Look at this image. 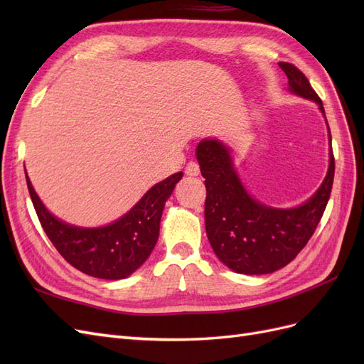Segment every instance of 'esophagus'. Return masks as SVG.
Returning a JSON list of instances; mask_svg holds the SVG:
<instances>
[{
	"instance_id": "34e87169",
	"label": "esophagus",
	"mask_w": 364,
	"mask_h": 364,
	"mask_svg": "<svg viewBox=\"0 0 364 364\" xmlns=\"http://www.w3.org/2000/svg\"><path fill=\"white\" fill-rule=\"evenodd\" d=\"M185 174H186V176H199V174H200V167H199V164L190 162L188 165H186Z\"/></svg>"
}]
</instances>
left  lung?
Masks as SVG:
<instances>
[{
  "instance_id": "left-lung-1",
  "label": "left lung",
  "mask_w": 364,
  "mask_h": 364,
  "mask_svg": "<svg viewBox=\"0 0 364 364\" xmlns=\"http://www.w3.org/2000/svg\"><path fill=\"white\" fill-rule=\"evenodd\" d=\"M279 67L289 77V90L316 102L325 115L322 100L305 74L289 62H279ZM196 155L206 186V235L218 259L245 274L272 273L287 266L305 247L323 215L334 181L333 147L321 188L310 200L290 209L270 208L250 197L240 182L229 149L220 141H200Z\"/></svg>"
}]
</instances>
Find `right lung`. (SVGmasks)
<instances>
[{
	"instance_id": "add662e5",
	"label": "right lung",
	"mask_w": 364,
	"mask_h": 364,
	"mask_svg": "<svg viewBox=\"0 0 364 364\" xmlns=\"http://www.w3.org/2000/svg\"><path fill=\"white\" fill-rule=\"evenodd\" d=\"M27 178L28 193L39 222L60 255L73 267L100 279H124L150 257L159 237L165 202L182 173L156 183L117 222L103 228H77L50 214Z\"/></svg>"
}]
</instances>
